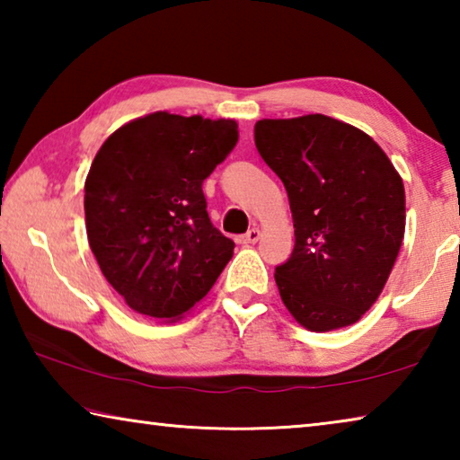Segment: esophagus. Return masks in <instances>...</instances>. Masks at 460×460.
Masks as SVG:
<instances>
[{
    "label": "esophagus",
    "mask_w": 460,
    "mask_h": 460,
    "mask_svg": "<svg viewBox=\"0 0 460 460\" xmlns=\"http://www.w3.org/2000/svg\"><path fill=\"white\" fill-rule=\"evenodd\" d=\"M260 237H261V231L258 227H253V229H249L245 235H239L237 243L239 245H253V243H258Z\"/></svg>",
    "instance_id": "34e87169"
}]
</instances>
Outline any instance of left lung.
I'll return each mask as SVG.
<instances>
[{
  "instance_id": "8db88e82",
  "label": "left lung",
  "mask_w": 460,
  "mask_h": 460,
  "mask_svg": "<svg viewBox=\"0 0 460 460\" xmlns=\"http://www.w3.org/2000/svg\"><path fill=\"white\" fill-rule=\"evenodd\" d=\"M255 147L290 200L294 252L276 268L284 306L313 332L345 329L376 305L406 231V192L387 154L323 113L260 119Z\"/></svg>"
}]
</instances>
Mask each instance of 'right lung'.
Masks as SVG:
<instances>
[{"label": "right lung", "mask_w": 460, "mask_h": 460, "mask_svg": "<svg viewBox=\"0 0 460 460\" xmlns=\"http://www.w3.org/2000/svg\"><path fill=\"white\" fill-rule=\"evenodd\" d=\"M235 144V119L155 111L99 147L84 181L89 245L137 314L181 321L233 258L235 243L208 219L202 181Z\"/></svg>", "instance_id": "obj_1"}]
</instances>
